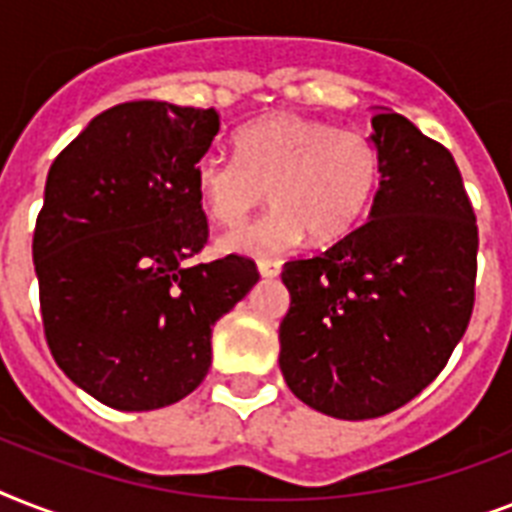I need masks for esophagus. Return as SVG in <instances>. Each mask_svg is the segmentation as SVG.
Instances as JSON below:
<instances>
[{
	"label": "esophagus",
	"instance_id": "obj_1",
	"mask_svg": "<svg viewBox=\"0 0 512 512\" xmlns=\"http://www.w3.org/2000/svg\"><path fill=\"white\" fill-rule=\"evenodd\" d=\"M257 271H260L263 279H273V276H279L281 273V263L279 260H260V263H257Z\"/></svg>",
	"mask_w": 512,
	"mask_h": 512
}]
</instances>
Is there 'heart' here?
Returning <instances> with one entry per match:
<instances>
[{
    "label": "heart",
    "mask_w": 512,
    "mask_h": 512,
    "mask_svg": "<svg viewBox=\"0 0 512 512\" xmlns=\"http://www.w3.org/2000/svg\"><path fill=\"white\" fill-rule=\"evenodd\" d=\"M236 159L209 154L196 164L201 207L220 225H239L271 196L273 209L236 228L220 247L268 257L313 241L332 244L353 233L380 185V154L356 127H332L303 114H268L233 135Z\"/></svg>",
    "instance_id": "1"
}]
</instances>
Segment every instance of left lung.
I'll use <instances>...</instances> for the list:
<instances>
[{
	"instance_id": "8db88e82",
	"label": "left lung",
	"mask_w": 512,
	"mask_h": 512,
	"mask_svg": "<svg viewBox=\"0 0 512 512\" xmlns=\"http://www.w3.org/2000/svg\"><path fill=\"white\" fill-rule=\"evenodd\" d=\"M380 188L361 228L281 271L289 390L337 420H372L428 388L468 329L478 225L454 156L406 116H372Z\"/></svg>"
}]
</instances>
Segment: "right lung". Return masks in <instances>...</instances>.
<instances>
[{"label":"right lung","instance_id":"right-lung-1","mask_svg":"<svg viewBox=\"0 0 512 512\" xmlns=\"http://www.w3.org/2000/svg\"><path fill=\"white\" fill-rule=\"evenodd\" d=\"M217 130L215 108L119 103L47 175L34 228L44 337L68 380L119 412L199 388L215 321L260 279L239 255L188 263L209 236L193 172Z\"/></svg>","mask_w":512,"mask_h":512}]
</instances>
